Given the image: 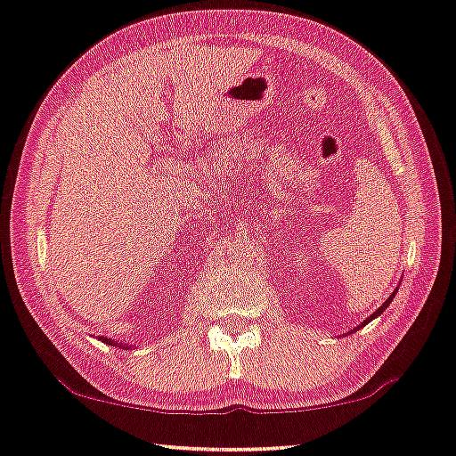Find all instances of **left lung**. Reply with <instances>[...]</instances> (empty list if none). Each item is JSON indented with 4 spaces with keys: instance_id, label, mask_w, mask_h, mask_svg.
Segmentation results:
<instances>
[{
    "instance_id": "left-lung-1",
    "label": "left lung",
    "mask_w": 456,
    "mask_h": 456,
    "mask_svg": "<svg viewBox=\"0 0 456 456\" xmlns=\"http://www.w3.org/2000/svg\"><path fill=\"white\" fill-rule=\"evenodd\" d=\"M392 299H395V293H392V296H390L388 299H386V302H384V304H382L380 307H378V310H376V312H374L372 315H370V318H368V320H366L364 323H362V326H366V323H368L370 320H374V318H376V315H380V314H382V312L386 310V307H388V305H390V302H392ZM362 326H360V328H362Z\"/></svg>"
}]
</instances>
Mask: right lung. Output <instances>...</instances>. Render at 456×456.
Listing matches in <instances>:
<instances>
[{"mask_svg": "<svg viewBox=\"0 0 456 456\" xmlns=\"http://www.w3.org/2000/svg\"><path fill=\"white\" fill-rule=\"evenodd\" d=\"M102 342H106V344H112V339H110V338H102Z\"/></svg>", "mask_w": 456, "mask_h": 456, "instance_id": "add662e5", "label": "right lung"}]
</instances>
